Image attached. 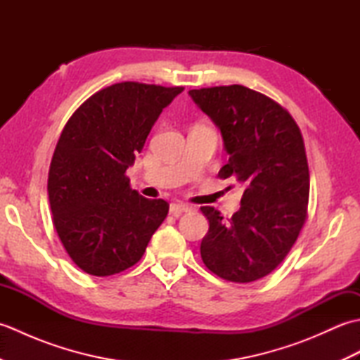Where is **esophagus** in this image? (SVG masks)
Returning a JSON list of instances; mask_svg holds the SVG:
<instances>
[{
	"label": "esophagus",
	"instance_id": "esophagus-1",
	"mask_svg": "<svg viewBox=\"0 0 360 360\" xmlns=\"http://www.w3.org/2000/svg\"><path fill=\"white\" fill-rule=\"evenodd\" d=\"M190 210H193V207H190L187 204H182V202H172L170 204V213L173 217H179L181 213H187Z\"/></svg>",
	"mask_w": 360,
	"mask_h": 360
}]
</instances>
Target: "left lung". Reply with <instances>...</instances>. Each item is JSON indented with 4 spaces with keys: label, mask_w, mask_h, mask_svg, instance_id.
Wrapping results in <instances>:
<instances>
[{
    "label": "left lung",
    "mask_w": 360,
    "mask_h": 360,
    "mask_svg": "<svg viewBox=\"0 0 360 360\" xmlns=\"http://www.w3.org/2000/svg\"><path fill=\"white\" fill-rule=\"evenodd\" d=\"M188 94L223 134L229 162L218 176L244 186L231 219L201 207L209 219L202 262L227 281L263 278L289 254L308 218L309 168L300 128L280 103L243 85Z\"/></svg>",
    "instance_id": "left-lung-1"
}]
</instances>
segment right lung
<instances>
[{
	"label": "right lung",
	"mask_w": 360,
	"mask_h": 360,
	"mask_svg": "<svg viewBox=\"0 0 360 360\" xmlns=\"http://www.w3.org/2000/svg\"><path fill=\"white\" fill-rule=\"evenodd\" d=\"M182 86L122 82L86 98L66 122L51 160L48 193L68 255L83 272L108 277L134 266L168 213L125 174L159 114Z\"/></svg>",
	"instance_id": "1"
}]
</instances>
